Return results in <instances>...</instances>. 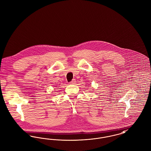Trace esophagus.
<instances>
[{"label":"esophagus","mask_w":151,"mask_h":151,"mask_svg":"<svg viewBox=\"0 0 151 151\" xmlns=\"http://www.w3.org/2000/svg\"><path fill=\"white\" fill-rule=\"evenodd\" d=\"M75 81H75V79H73L72 81H71L70 83L71 84H75Z\"/></svg>","instance_id":"obj_1"}]
</instances>
